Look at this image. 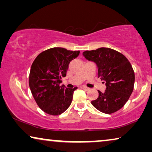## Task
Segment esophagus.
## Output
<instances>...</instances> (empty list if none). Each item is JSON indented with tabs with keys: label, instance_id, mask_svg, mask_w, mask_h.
<instances>
[{
	"label": "esophagus",
	"instance_id": "1",
	"mask_svg": "<svg viewBox=\"0 0 152 152\" xmlns=\"http://www.w3.org/2000/svg\"><path fill=\"white\" fill-rule=\"evenodd\" d=\"M82 88L83 89H84V90L86 91H89V90H90V88H88V87H86V86H82Z\"/></svg>",
	"mask_w": 152,
	"mask_h": 152
}]
</instances>
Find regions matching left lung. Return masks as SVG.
<instances>
[{
    "instance_id": "8db88e82",
    "label": "left lung",
    "mask_w": 152,
    "mask_h": 152,
    "mask_svg": "<svg viewBox=\"0 0 152 152\" xmlns=\"http://www.w3.org/2000/svg\"><path fill=\"white\" fill-rule=\"evenodd\" d=\"M86 59L97 64L98 77L104 81V93L91 101L93 107L104 113L111 114L124 107L134 91L135 74L132 66L122 53L109 48L83 53Z\"/></svg>"
}]
</instances>
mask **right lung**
<instances>
[{"label": "right lung", "mask_w": 152, "mask_h": 152, "mask_svg": "<svg viewBox=\"0 0 152 152\" xmlns=\"http://www.w3.org/2000/svg\"><path fill=\"white\" fill-rule=\"evenodd\" d=\"M80 53L53 48L41 53L33 61L29 86L37 105L45 113L58 115L70 107L77 87L67 88L60 84L61 77L66 76L70 62Z\"/></svg>", "instance_id": "1"}]
</instances>
